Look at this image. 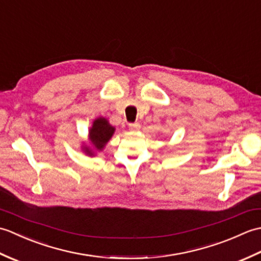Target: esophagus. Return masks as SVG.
I'll list each match as a JSON object with an SVG mask.
<instances>
[{"mask_svg": "<svg viewBox=\"0 0 261 261\" xmlns=\"http://www.w3.org/2000/svg\"><path fill=\"white\" fill-rule=\"evenodd\" d=\"M129 127L131 130H134V131H138V130H140V127H141V125L138 123V122H136V123H129Z\"/></svg>", "mask_w": 261, "mask_h": 261, "instance_id": "esophagus-1", "label": "esophagus"}]
</instances>
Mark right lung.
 Masks as SVG:
<instances>
[{"mask_svg": "<svg viewBox=\"0 0 261 261\" xmlns=\"http://www.w3.org/2000/svg\"><path fill=\"white\" fill-rule=\"evenodd\" d=\"M114 132V127L109 123V121L104 118H98L93 122V126L90 130V139L93 146L96 148V150L101 151L107 145V142L111 139ZM85 152L90 156H93L92 150L90 148H85Z\"/></svg>", "mask_w": 261, "mask_h": 261, "instance_id": "1", "label": "right lung"}]
</instances>
